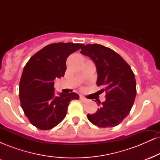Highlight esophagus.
Here are the masks:
<instances>
[{
	"label": "esophagus",
	"mask_w": 160,
	"mask_h": 160,
	"mask_svg": "<svg viewBox=\"0 0 160 160\" xmlns=\"http://www.w3.org/2000/svg\"><path fill=\"white\" fill-rule=\"evenodd\" d=\"M80 99L82 101V102H88V99H86V98H84L83 96H80Z\"/></svg>",
	"instance_id": "34e87169"
}]
</instances>
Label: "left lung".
<instances>
[{
  "mask_svg": "<svg viewBox=\"0 0 160 160\" xmlns=\"http://www.w3.org/2000/svg\"><path fill=\"white\" fill-rule=\"evenodd\" d=\"M81 54L89 56L97 71V86L106 92L104 102L96 113L87 118L98 127L118 126L128 115L136 96L135 74L126 61L113 49L100 44H87L81 48Z\"/></svg>",
  "mask_w": 160,
  "mask_h": 160,
  "instance_id": "left-lung-1",
  "label": "left lung"
}]
</instances>
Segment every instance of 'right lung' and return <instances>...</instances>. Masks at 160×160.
Instances as JSON below:
<instances>
[{
	"label": "right lung",
	"instance_id": "obj_1",
	"mask_svg": "<svg viewBox=\"0 0 160 160\" xmlns=\"http://www.w3.org/2000/svg\"><path fill=\"white\" fill-rule=\"evenodd\" d=\"M81 43H57L46 46L29 59L19 82V99L24 113L33 126L42 130L59 124L67 113L75 92L55 93L54 80L64 77L66 60Z\"/></svg>",
	"mask_w": 160,
	"mask_h": 160
}]
</instances>
